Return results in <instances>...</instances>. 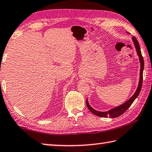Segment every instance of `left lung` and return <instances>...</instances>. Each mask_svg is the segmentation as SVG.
Masks as SVG:
<instances>
[{
    "instance_id": "1",
    "label": "left lung",
    "mask_w": 152,
    "mask_h": 152,
    "mask_svg": "<svg viewBox=\"0 0 152 152\" xmlns=\"http://www.w3.org/2000/svg\"><path fill=\"white\" fill-rule=\"evenodd\" d=\"M133 41L134 42V44H135L137 53L138 56L139 58V61H140V64H141V69H140V79H139V86L138 88L137 89V90L135 91V93L133 94V96L131 97V98L129 99L128 101H126L125 103H124L122 105L119 106L118 107H116V108L111 109L109 111L107 112H99L97 111L96 110H94L89 105L88 99L86 100V104L89 110H90L91 113L93 114H95L96 116H100V117H109L110 118H116L118 117L120 115H121L122 114H123L127 110V109L131 106V104H133L134 100L137 98V97L138 96V95L140 93L141 87H142V83H143V69H144V61H143V58L142 56V54H141V49H140V46H139V42L137 41V39H136L135 37H133L132 38Z\"/></svg>"
}]
</instances>
